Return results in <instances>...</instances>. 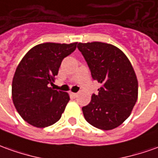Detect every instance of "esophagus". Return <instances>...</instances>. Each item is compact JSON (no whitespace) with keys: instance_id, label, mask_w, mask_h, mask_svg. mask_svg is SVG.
I'll list each match as a JSON object with an SVG mask.
<instances>
[{"instance_id":"obj_1","label":"esophagus","mask_w":158,"mask_h":158,"mask_svg":"<svg viewBox=\"0 0 158 158\" xmlns=\"http://www.w3.org/2000/svg\"><path fill=\"white\" fill-rule=\"evenodd\" d=\"M70 95H71L72 97H73V98H76V97L78 96V93H74V92H71V93H70Z\"/></svg>"}]
</instances>
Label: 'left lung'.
<instances>
[{
	"instance_id": "1",
	"label": "left lung",
	"mask_w": 158,
	"mask_h": 158,
	"mask_svg": "<svg viewBox=\"0 0 158 158\" xmlns=\"http://www.w3.org/2000/svg\"><path fill=\"white\" fill-rule=\"evenodd\" d=\"M91 77L102 86L90 103L82 108L87 122L111 130L129 117L138 99V80L128 58L112 44L93 42L78 44Z\"/></svg>"
}]
</instances>
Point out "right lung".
Returning a JSON list of instances; mask_svg holds the SVG:
<instances>
[{
	"label": "right lung",
	"mask_w": 158,
	"mask_h": 158,
	"mask_svg": "<svg viewBox=\"0 0 158 158\" xmlns=\"http://www.w3.org/2000/svg\"><path fill=\"white\" fill-rule=\"evenodd\" d=\"M77 44H41L31 48L18 65L12 84L13 102L31 125L43 128L61 117L69 95L48 86L53 85L62 60L75 50Z\"/></svg>",
	"instance_id": "1"
}]
</instances>
